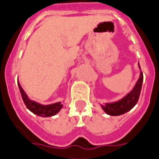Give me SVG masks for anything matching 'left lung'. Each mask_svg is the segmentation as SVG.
I'll list each match as a JSON object with an SVG mask.
<instances>
[{
	"label": "left lung",
	"instance_id": "left-lung-1",
	"mask_svg": "<svg viewBox=\"0 0 159 159\" xmlns=\"http://www.w3.org/2000/svg\"><path fill=\"white\" fill-rule=\"evenodd\" d=\"M142 82L143 74L141 72L139 79L138 80V81L131 92L118 102L106 103L105 105H102L103 110L110 116H120V115H122V114L129 111L135 106V104L139 100V94H140V91H141V86H142Z\"/></svg>",
	"mask_w": 159,
	"mask_h": 159
}]
</instances>
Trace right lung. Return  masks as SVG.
<instances>
[{"label":"right lung","mask_w":159,"mask_h":159,"mask_svg":"<svg viewBox=\"0 0 159 159\" xmlns=\"http://www.w3.org/2000/svg\"><path fill=\"white\" fill-rule=\"evenodd\" d=\"M18 85H19L21 96H22V99H23L25 106L27 107L28 110H31L32 113L36 114L38 116H40L43 117L52 116H55L56 114L58 113L63 106L61 103H53V104H49V105H42L37 102L30 100L28 98L27 95L25 94V92H24L22 87L20 86L19 82H18Z\"/></svg>","instance_id":"right-lung-1"}]
</instances>
